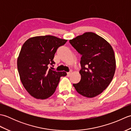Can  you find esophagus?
Masks as SVG:
<instances>
[{
  "label": "esophagus",
  "mask_w": 131,
  "mask_h": 131,
  "mask_svg": "<svg viewBox=\"0 0 131 131\" xmlns=\"http://www.w3.org/2000/svg\"><path fill=\"white\" fill-rule=\"evenodd\" d=\"M71 73H72L71 71H70V72H69V73H67V75H68V77H70V75L71 74Z\"/></svg>",
  "instance_id": "1"
}]
</instances>
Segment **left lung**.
Wrapping results in <instances>:
<instances>
[{
	"instance_id": "1",
	"label": "left lung",
	"mask_w": 131,
	"mask_h": 131,
	"mask_svg": "<svg viewBox=\"0 0 131 131\" xmlns=\"http://www.w3.org/2000/svg\"><path fill=\"white\" fill-rule=\"evenodd\" d=\"M69 42L82 55L81 79L73 86L83 96L96 97L108 87L114 75L116 62L112 47L92 32L78 36Z\"/></svg>"
}]
</instances>
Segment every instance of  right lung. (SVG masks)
Segmentation results:
<instances>
[{
  "label": "right lung",
  "mask_w": 131,
  "mask_h": 131,
  "mask_svg": "<svg viewBox=\"0 0 131 131\" xmlns=\"http://www.w3.org/2000/svg\"><path fill=\"white\" fill-rule=\"evenodd\" d=\"M67 40L54 36H39L23 44L17 59V69L24 88L31 96L46 99L55 92L61 77L67 74L49 68L54 66L53 58L58 47Z\"/></svg>",
  "instance_id": "obj_1"
}]
</instances>
